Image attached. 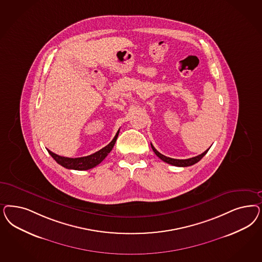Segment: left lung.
<instances>
[{"label":"left lung","mask_w":262,"mask_h":262,"mask_svg":"<svg viewBox=\"0 0 262 262\" xmlns=\"http://www.w3.org/2000/svg\"><path fill=\"white\" fill-rule=\"evenodd\" d=\"M151 144L152 150L160 158L161 160H163L164 162L168 163V164H170V165H172V166H177V167H189V166L194 165V164L198 163L199 161L201 160L203 156L207 153V151L209 150V148H210V147H209L208 149H206V150L203 152V153H202V154H200V155H198V156H195V157H193V158H189V159H173V158H169V157H167V156L161 154L160 152L157 151V150L155 149V147L152 145V144Z\"/></svg>","instance_id":"left-lung-1"}]
</instances>
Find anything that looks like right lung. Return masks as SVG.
Returning <instances> with one entry per match:
<instances>
[{
  "mask_svg": "<svg viewBox=\"0 0 262 262\" xmlns=\"http://www.w3.org/2000/svg\"><path fill=\"white\" fill-rule=\"evenodd\" d=\"M118 133H119V130H118V133L116 134L115 138L113 139V141L111 142L110 144H107L105 147H103L102 149L95 152V153H93L92 155L84 156V157L68 158V157H63V156L57 155L54 152L50 151L49 149H47V150L49 152L51 156L60 166H62V167L69 169L86 170V169H93L94 167H96L98 164H100L102 161L107 157V155L110 153L111 150L114 147V145L116 144V141L118 139Z\"/></svg>",
  "mask_w": 262,
  "mask_h": 262,
  "instance_id": "right-lung-1",
  "label": "right lung"
}]
</instances>
